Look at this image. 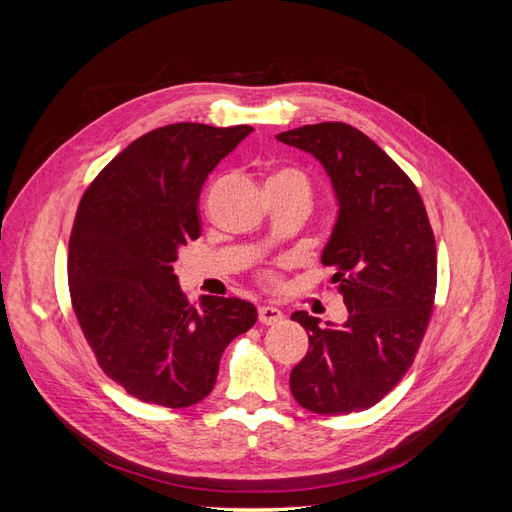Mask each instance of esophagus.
Segmentation results:
<instances>
[{"label": "esophagus", "mask_w": 512, "mask_h": 512, "mask_svg": "<svg viewBox=\"0 0 512 512\" xmlns=\"http://www.w3.org/2000/svg\"><path fill=\"white\" fill-rule=\"evenodd\" d=\"M258 320H260V324H277V322H282L284 320V312L282 309H277V307H271V305H262V307H258Z\"/></svg>", "instance_id": "1"}]
</instances>
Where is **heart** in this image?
Returning a JSON list of instances; mask_svg holds the SVG:
<instances>
[{"mask_svg": "<svg viewBox=\"0 0 512 512\" xmlns=\"http://www.w3.org/2000/svg\"><path fill=\"white\" fill-rule=\"evenodd\" d=\"M269 183L288 185V188L303 190L305 194L309 192V181H307V177L301 173V170H294V168H282V170H275V173L269 177Z\"/></svg>", "mask_w": 512, "mask_h": 512, "instance_id": "1", "label": "heart"}]
</instances>
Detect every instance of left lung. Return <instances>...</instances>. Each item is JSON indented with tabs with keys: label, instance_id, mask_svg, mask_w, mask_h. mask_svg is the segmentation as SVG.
I'll use <instances>...</instances> for the list:
<instances>
[{
	"label": "left lung",
	"instance_id": "obj_1",
	"mask_svg": "<svg viewBox=\"0 0 512 512\" xmlns=\"http://www.w3.org/2000/svg\"><path fill=\"white\" fill-rule=\"evenodd\" d=\"M307 151L331 179L337 203L322 265L344 297L342 324L294 312L309 350L290 391L309 412H361L393 391L423 342L436 297V239L414 183L348 123H316L275 136Z\"/></svg>",
	"mask_w": 512,
	"mask_h": 512
}]
</instances>
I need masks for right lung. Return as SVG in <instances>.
Masks as SVG:
<instances>
[{"label":"right lung","instance_id":"add662e5","mask_svg":"<svg viewBox=\"0 0 512 512\" xmlns=\"http://www.w3.org/2000/svg\"><path fill=\"white\" fill-rule=\"evenodd\" d=\"M252 126L173 123L115 156L81 198L68 247L74 314L106 376L164 408L205 399L220 359L258 312L243 299L185 301L175 260L200 237L198 198Z\"/></svg>","mask_w":512,"mask_h":512}]
</instances>
